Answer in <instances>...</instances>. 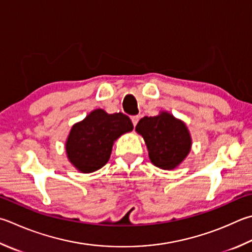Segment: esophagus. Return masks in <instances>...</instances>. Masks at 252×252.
Masks as SVG:
<instances>
[{
    "label": "esophagus",
    "mask_w": 252,
    "mask_h": 252,
    "mask_svg": "<svg viewBox=\"0 0 252 252\" xmlns=\"http://www.w3.org/2000/svg\"><path fill=\"white\" fill-rule=\"evenodd\" d=\"M138 121H139V116H132L131 117V123H132V125H134V126L137 125Z\"/></svg>",
    "instance_id": "esophagus-1"
}]
</instances>
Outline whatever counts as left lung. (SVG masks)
<instances>
[{"label":"left lung","instance_id":"left-lung-1","mask_svg":"<svg viewBox=\"0 0 252 252\" xmlns=\"http://www.w3.org/2000/svg\"><path fill=\"white\" fill-rule=\"evenodd\" d=\"M136 131L145 140L151 163L162 170L177 169L192 148L187 124L167 111L141 118Z\"/></svg>","mask_w":252,"mask_h":252}]
</instances>
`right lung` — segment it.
I'll list each match as a JSON object with an SVG mask.
<instances>
[{
    "instance_id": "add662e5",
    "label": "right lung",
    "mask_w": 252,
    "mask_h": 252,
    "mask_svg": "<svg viewBox=\"0 0 252 252\" xmlns=\"http://www.w3.org/2000/svg\"><path fill=\"white\" fill-rule=\"evenodd\" d=\"M132 129L129 117L123 113L94 110L71 127L64 144L67 158L81 173H92L108 162L114 142Z\"/></svg>"
}]
</instances>
